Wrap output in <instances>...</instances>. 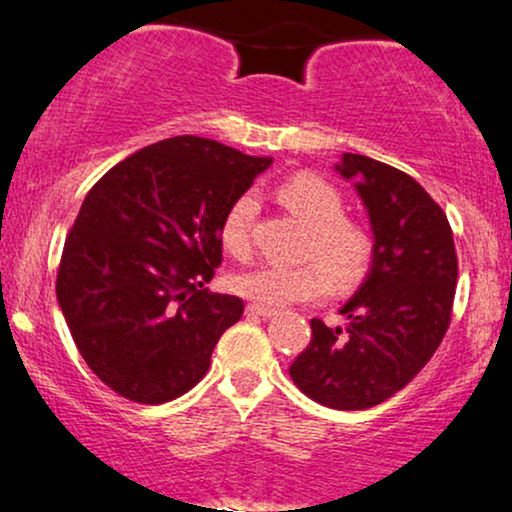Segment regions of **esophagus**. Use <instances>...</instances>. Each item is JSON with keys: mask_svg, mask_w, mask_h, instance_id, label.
I'll list each match as a JSON object with an SVG mask.
<instances>
[{"mask_svg": "<svg viewBox=\"0 0 512 512\" xmlns=\"http://www.w3.org/2000/svg\"><path fill=\"white\" fill-rule=\"evenodd\" d=\"M246 312L249 314H256V317H273L275 314V309L273 307H263V304H249V307H246Z\"/></svg>", "mask_w": 512, "mask_h": 512, "instance_id": "obj_1", "label": "esophagus"}]
</instances>
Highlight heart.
<instances>
[{
	"label": "heart",
	"mask_w": 512,
	"mask_h": 512,
	"mask_svg": "<svg viewBox=\"0 0 512 512\" xmlns=\"http://www.w3.org/2000/svg\"><path fill=\"white\" fill-rule=\"evenodd\" d=\"M280 200L307 227H312L309 254L321 261L341 280H355L370 263V237L353 222L343 220V198L329 181L312 174L292 176L280 186ZM258 198L254 191L232 200L220 220V244L227 254L246 258L251 251V225L256 220ZM326 265V266H327ZM325 266V267H326ZM319 261L302 266L261 263L251 271L237 273L229 285L246 300L263 307H285L295 302H314L329 295L331 273Z\"/></svg>",
	"instance_id": "1"
}]
</instances>
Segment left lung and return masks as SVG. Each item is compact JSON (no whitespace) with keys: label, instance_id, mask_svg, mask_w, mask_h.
Wrapping results in <instances>:
<instances>
[{"label":"left lung","instance_id":"obj_1","mask_svg":"<svg viewBox=\"0 0 512 512\" xmlns=\"http://www.w3.org/2000/svg\"><path fill=\"white\" fill-rule=\"evenodd\" d=\"M333 169L363 200L372 263L338 309L346 329L312 319V341L290 377L321 406L363 411L404 389L438 350L450 326L457 254L445 212L409 174L350 152Z\"/></svg>","mask_w":512,"mask_h":512}]
</instances>
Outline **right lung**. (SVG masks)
Here are the masks:
<instances>
[{
    "label": "right lung",
    "mask_w": 512,
    "mask_h": 512,
    "mask_svg": "<svg viewBox=\"0 0 512 512\" xmlns=\"http://www.w3.org/2000/svg\"><path fill=\"white\" fill-rule=\"evenodd\" d=\"M271 157L205 137L154 142L86 193L57 271V304L103 384L164 404L205 377L210 355L244 314L208 285L222 261L220 220Z\"/></svg>",
    "instance_id": "add662e5"
}]
</instances>
